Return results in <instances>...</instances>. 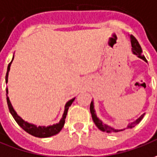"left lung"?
I'll return each mask as SVG.
<instances>
[{
  "label": "left lung",
  "instance_id": "obj_1",
  "mask_svg": "<svg viewBox=\"0 0 157 157\" xmlns=\"http://www.w3.org/2000/svg\"><path fill=\"white\" fill-rule=\"evenodd\" d=\"M131 43H132V52L136 54V55H138L139 58L140 59H142L143 60H144L145 62H147V60L145 59V57L143 55V53H142V48L140 47V43H139V41L137 40L136 38H134L133 36H131ZM90 111H91V114H92V117H93V120H94V123L97 125V127L101 131H104V132H119V131H122V130H117V129H114V128H110L109 126H107V125L104 124L103 122H102L101 121L99 120L97 117H96V115H95V111H94V103L93 101L91 102V105H90ZM144 116V114L142 115L141 117L139 118V119H137L135 121H133L132 122L131 124L129 125L128 127V128H132L133 127H135L136 125H138L139 123L140 122V121L143 119Z\"/></svg>",
  "mask_w": 157,
  "mask_h": 157
}]
</instances>
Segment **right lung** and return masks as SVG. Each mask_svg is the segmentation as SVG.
I'll use <instances>...</instances> for the list:
<instances>
[{
	"mask_svg": "<svg viewBox=\"0 0 157 157\" xmlns=\"http://www.w3.org/2000/svg\"><path fill=\"white\" fill-rule=\"evenodd\" d=\"M13 62V60L11 61L8 64V67H7V71H6V82L7 83V80H8V72L10 71V66H11V63ZM6 93H7V89H6ZM75 100V98H72L70 101L67 102V104L65 105V109H64V112H63V118L61 119L59 121V123L55 125H52V126H49V127H36L35 125L29 124L28 122H26L25 121L21 119L20 117H18L17 115V113L15 112V110L13 108V106L11 105L9 100V98L6 97V101H7V105H8V109H9L10 112L12 114V116L13 117V118L16 121L17 124L19 125L25 132H27L29 134L35 136V137H38V138H48V137H51L59 133L60 132V130L63 128V124H64V120L66 118L67 116L68 109L69 107L71 106V104L73 103V101Z\"/></svg>",
	"mask_w": 157,
	"mask_h": 157,
	"instance_id": "obj_1",
	"label": "right lung"
}]
</instances>
